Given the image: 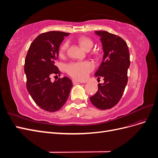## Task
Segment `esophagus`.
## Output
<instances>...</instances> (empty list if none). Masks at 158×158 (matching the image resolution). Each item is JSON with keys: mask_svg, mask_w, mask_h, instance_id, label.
Here are the masks:
<instances>
[{"mask_svg": "<svg viewBox=\"0 0 158 158\" xmlns=\"http://www.w3.org/2000/svg\"><path fill=\"white\" fill-rule=\"evenodd\" d=\"M73 84L74 85H76V84H80V82H78V81H76V80H73Z\"/></svg>", "mask_w": 158, "mask_h": 158, "instance_id": "obj_1", "label": "esophagus"}]
</instances>
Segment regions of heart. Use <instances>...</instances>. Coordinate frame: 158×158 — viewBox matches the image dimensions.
Instances as JSON below:
<instances>
[{
    "instance_id": "1",
    "label": "heart",
    "mask_w": 158,
    "mask_h": 158,
    "mask_svg": "<svg viewBox=\"0 0 158 158\" xmlns=\"http://www.w3.org/2000/svg\"><path fill=\"white\" fill-rule=\"evenodd\" d=\"M78 43L82 48L86 51H89L94 46L93 41L89 37H82L78 40ZM69 47V41L63 43L60 47L59 55H63ZM94 69V64L91 61H78L72 62L65 66V70L72 77L83 80L88 77L89 73Z\"/></svg>"
}]
</instances>
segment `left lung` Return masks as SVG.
Returning <instances> with one entry per match:
<instances>
[{
	"instance_id": "left-lung-1",
	"label": "left lung",
	"mask_w": 158,
	"mask_h": 158,
	"mask_svg": "<svg viewBox=\"0 0 158 158\" xmlns=\"http://www.w3.org/2000/svg\"><path fill=\"white\" fill-rule=\"evenodd\" d=\"M95 33L101 37L104 53L95 76L103 77L104 83L98 84V91L89 99L95 107L106 110L114 107L122 98L128 82L130 54L127 43L121 37L106 31Z\"/></svg>"
}]
</instances>
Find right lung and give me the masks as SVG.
<instances>
[{"label":"right lung","mask_w":158,"mask_h":158,"mask_svg":"<svg viewBox=\"0 0 158 158\" xmlns=\"http://www.w3.org/2000/svg\"><path fill=\"white\" fill-rule=\"evenodd\" d=\"M69 35L57 31L41 33L31 43L26 56L27 91L37 106L47 111L55 112L63 107L73 86L72 80L66 76L54 82L51 81L52 76H60L55 61L64 37Z\"/></svg>","instance_id":"add662e5"}]
</instances>
